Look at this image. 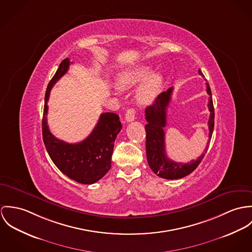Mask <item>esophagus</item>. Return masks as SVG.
Here are the masks:
<instances>
[{"instance_id":"obj_1","label":"esophagus","mask_w":252,"mask_h":252,"mask_svg":"<svg viewBox=\"0 0 252 252\" xmlns=\"http://www.w3.org/2000/svg\"><path fill=\"white\" fill-rule=\"evenodd\" d=\"M134 119H135V110L133 108H130L126 113V121L129 123L134 121Z\"/></svg>"}]
</instances>
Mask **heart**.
Returning <instances> with one entry per match:
<instances>
[{
  "label": "heart",
  "instance_id": "heart-1",
  "mask_svg": "<svg viewBox=\"0 0 252 252\" xmlns=\"http://www.w3.org/2000/svg\"><path fill=\"white\" fill-rule=\"evenodd\" d=\"M151 66L139 64L119 74L117 85L121 89H126L143 80L149 74ZM163 77L160 72L151 73L138 89L137 98L141 103H149L154 100L161 89Z\"/></svg>",
  "mask_w": 252,
  "mask_h": 252
}]
</instances>
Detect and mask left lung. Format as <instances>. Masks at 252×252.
<instances>
[{"label":"left lung","instance_id":"8db88e82","mask_svg":"<svg viewBox=\"0 0 252 252\" xmlns=\"http://www.w3.org/2000/svg\"><path fill=\"white\" fill-rule=\"evenodd\" d=\"M198 72L203 76V73L200 69ZM206 91L210 95L208 102V107L211 112L208 122L209 140L203 154L195 160L192 159L188 163L175 162L171 160L168 158L165 151L164 127L166 126V110L171 100L173 87L169 88L166 92L159 94L155 99V102L145 109V117L147 121L145 126L147 159L151 169L158 177L167 180L182 179L193 172L205 157L210 145L215 126V109L209 83H206Z\"/></svg>","mask_w":252,"mask_h":252}]
</instances>
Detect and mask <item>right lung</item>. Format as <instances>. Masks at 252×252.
Listing matches in <instances>:
<instances>
[{
    "label": "right lung",
    "mask_w": 252,
    "mask_h": 252,
    "mask_svg": "<svg viewBox=\"0 0 252 252\" xmlns=\"http://www.w3.org/2000/svg\"><path fill=\"white\" fill-rule=\"evenodd\" d=\"M69 64L68 58L62 61L47 86L42 118V138L50 158L62 173L79 184L92 185L99 181L111 168L114 143L122 129V124L117 114L102 113L91 134L75 144L58 139L50 132L47 125V102L50 91L66 73Z\"/></svg>",
    "instance_id": "1"
}]
</instances>
